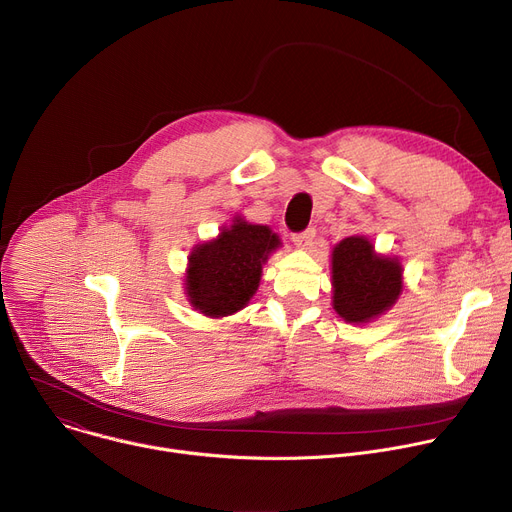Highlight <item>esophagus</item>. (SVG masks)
<instances>
[{"label": "esophagus", "instance_id": "obj_1", "mask_svg": "<svg viewBox=\"0 0 512 512\" xmlns=\"http://www.w3.org/2000/svg\"><path fill=\"white\" fill-rule=\"evenodd\" d=\"M314 237H316V229L310 227V229H306V231H302V233H294V235H291V241H294L300 249H308V247L312 245Z\"/></svg>", "mask_w": 512, "mask_h": 512}]
</instances>
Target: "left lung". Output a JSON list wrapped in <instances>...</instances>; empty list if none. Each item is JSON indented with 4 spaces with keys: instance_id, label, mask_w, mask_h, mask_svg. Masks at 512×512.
Instances as JSON below:
<instances>
[{
    "instance_id": "left-lung-1",
    "label": "left lung",
    "mask_w": 512,
    "mask_h": 512,
    "mask_svg": "<svg viewBox=\"0 0 512 512\" xmlns=\"http://www.w3.org/2000/svg\"><path fill=\"white\" fill-rule=\"evenodd\" d=\"M334 310L346 322H367L401 294V265L381 257L364 237H348L332 251Z\"/></svg>"
}]
</instances>
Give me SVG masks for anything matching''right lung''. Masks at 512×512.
<instances>
[{
	"label": "right lung",
	"instance_id": "obj_1",
	"mask_svg": "<svg viewBox=\"0 0 512 512\" xmlns=\"http://www.w3.org/2000/svg\"><path fill=\"white\" fill-rule=\"evenodd\" d=\"M279 239L269 227L235 218L218 239L198 245L190 255L186 291L204 316H227L247 306L259 287L261 265Z\"/></svg>",
	"mask_w": 512,
	"mask_h": 512
}]
</instances>
